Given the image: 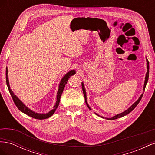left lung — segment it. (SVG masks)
<instances>
[{
    "label": "left lung",
    "instance_id": "8db88e82",
    "mask_svg": "<svg viewBox=\"0 0 155 155\" xmlns=\"http://www.w3.org/2000/svg\"><path fill=\"white\" fill-rule=\"evenodd\" d=\"M146 60H147V73H146V76H145V83H144V85H143V91H145V87H146L147 83V81H148V79H149V61H148V60H147V59H146ZM81 84H82L81 86H82V89H83V94H84V96H85V103H86V104H87V107H88V109L91 110V107H89L88 104H87V94H86V91H85V87H84V85H83V82H82ZM143 94H142L140 96V97L138 98V100L137 101H136L135 103H134V104H133L132 105H131L127 110H126L125 111H124V112H121V113H120V114H117V115H116V116H113V117H112V118H104V117H102V116H101V118H105V119L109 120H116V119H117V118H121V117H123V116H125V115H127V114H128L130 113V112L131 111H132V110L134 109V108H135L136 107H137V105L139 104V102L140 101V100H141L142 97V96H143ZM96 114L98 115V114H96ZM98 116H99V115H98Z\"/></svg>",
    "mask_w": 155,
    "mask_h": 155
}]
</instances>
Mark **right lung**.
Listing matches in <instances>:
<instances>
[{"label":"right lung","instance_id":"obj_1","mask_svg":"<svg viewBox=\"0 0 155 155\" xmlns=\"http://www.w3.org/2000/svg\"><path fill=\"white\" fill-rule=\"evenodd\" d=\"M75 74H76V71H75V70H72L71 71H70V72H68V73L65 74L64 77L62 78L61 81V82L59 83L58 92L57 93L58 94H57V100H56L55 105H54V109L52 110H51L49 112H48V113H46V114L37 113V112H35L34 111H33L31 109H28V108L19 99H18V98L16 96V95L14 94V93L13 92V91H12V89L10 88V84H9L7 67H6V84H7L9 92H10L12 99H13L14 103H15V105L18 109V110H21V112H22L23 113H25V114H27L28 116L31 117V118L38 119V120H44V119L48 118L49 117H50L51 116H52L54 114L55 110L57 109V108L59 106L61 96V94H62L64 88V87H65V85H66V84H67V83L68 80V79L70 78V76H73V75Z\"/></svg>","mask_w":155,"mask_h":155}]
</instances>
